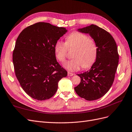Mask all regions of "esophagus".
Masks as SVG:
<instances>
[{
    "mask_svg": "<svg viewBox=\"0 0 132 132\" xmlns=\"http://www.w3.org/2000/svg\"><path fill=\"white\" fill-rule=\"evenodd\" d=\"M74 75V74L73 73H71V72H68V73H67V76H73Z\"/></svg>",
    "mask_w": 132,
    "mask_h": 132,
    "instance_id": "34e87169",
    "label": "esophagus"
}]
</instances>
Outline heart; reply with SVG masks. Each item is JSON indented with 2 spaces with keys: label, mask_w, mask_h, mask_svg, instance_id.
Instances as JSON below:
<instances>
[{
  "label": "heart",
  "mask_w": 132,
  "mask_h": 132,
  "mask_svg": "<svg viewBox=\"0 0 132 132\" xmlns=\"http://www.w3.org/2000/svg\"><path fill=\"white\" fill-rule=\"evenodd\" d=\"M76 48L73 54L74 58L67 61L64 67L70 71L90 67L96 60L97 47L95 41L85 34L78 31L71 33L66 38V43L56 42L54 53L57 59L61 62L66 60L67 48Z\"/></svg>",
  "instance_id": "1"
}]
</instances>
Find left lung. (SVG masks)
Listing matches in <instances>:
<instances>
[{
	"label": "left lung",
	"mask_w": 132,
	"mask_h": 132,
	"mask_svg": "<svg viewBox=\"0 0 132 132\" xmlns=\"http://www.w3.org/2000/svg\"><path fill=\"white\" fill-rule=\"evenodd\" d=\"M77 31L88 34L95 41L97 54L91 69L78 74L80 84L75 87L77 94L87 101L98 100L108 92L113 84L119 63L116 43L110 34L96 25L79 28Z\"/></svg>",
	"instance_id": "obj_1"
}]
</instances>
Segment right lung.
Wrapping results in <instances>:
<instances>
[{
    "label": "right lung",
    "instance_id": "right-lung-1",
    "mask_svg": "<svg viewBox=\"0 0 132 132\" xmlns=\"http://www.w3.org/2000/svg\"><path fill=\"white\" fill-rule=\"evenodd\" d=\"M67 31L65 28L39 22L19 34L13 52L15 75L22 89L32 98H51L67 72L57 62L54 45Z\"/></svg>",
    "mask_w": 132,
    "mask_h": 132
}]
</instances>
